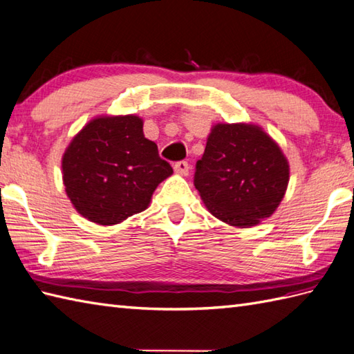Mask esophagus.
<instances>
[{"instance_id": "esophagus-1", "label": "esophagus", "mask_w": 354, "mask_h": 354, "mask_svg": "<svg viewBox=\"0 0 354 354\" xmlns=\"http://www.w3.org/2000/svg\"><path fill=\"white\" fill-rule=\"evenodd\" d=\"M189 169H191V167L186 160H180L174 165V171L180 176H187V174H189Z\"/></svg>"}]
</instances>
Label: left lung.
Returning <instances> with one entry per match:
<instances>
[{
    "instance_id": "8db88e82",
    "label": "left lung",
    "mask_w": 354,
    "mask_h": 354,
    "mask_svg": "<svg viewBox=\"0 0 354 354\" xmlns=\"http://www.w3.org/2000/svg\"><path fill=\"white\" fill-rule=\"evenodd\" d=\"M289 165L280 147L253 124H216L195 165L194 185L212 215L234 227L268 218L283 200Z\"/></svg>"
}]
</instances>
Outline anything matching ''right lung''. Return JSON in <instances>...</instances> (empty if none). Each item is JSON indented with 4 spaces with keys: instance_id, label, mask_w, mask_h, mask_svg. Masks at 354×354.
Instances as JSON below:
<instances>
[{
    "instance_id": "add662e5",
    "label": "right lung",
    "mask_w": 354,
    "mask_h": 354,
    "mask_svg": "<svg viewBox=\"0 0 354 354\" xmlns=\"http://www.w3.org/2000/svg\"><path fill=\"white\" fill-rule=\"evenodd\" d=\"M136 115L98 116L71 140L62 157L68 198L101 225L122 223L148 207L156 187L172 174Z\"/></svg>"
}]
</instances>
